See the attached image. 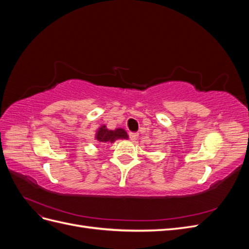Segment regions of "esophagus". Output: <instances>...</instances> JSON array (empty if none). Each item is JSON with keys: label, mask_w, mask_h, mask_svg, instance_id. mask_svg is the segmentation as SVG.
<instances>
[{"label": "esophagus", "mask_w": 249, "mask_h": 249, "mask_svg": "<svg viewBox=\"0 0 249 249\" xmlns=\"http://www.w3.org/2000/svg\"><path fill=\"white\" fill-rule=\"evenodd\" d=\"M129 137L132 141H135L138 138V133H134V132H130L129 133Z\"/></svg>", "instance_id": "1"}]
</instances>
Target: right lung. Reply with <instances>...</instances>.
I'll list each match as a JSON object with an SVG mask.
<instances>
[{
  "label": "right lung",
  "instance_id": "add662e5",
  "mask_svg": "<svg viewBox=\"0 0 249 249\" xmlns=\"http://www.w3.org/2000/svg\"><path fill=\"white\" fill-rule=\"evenodd\" d=\"M96 140L100 143H107V142H114L117 139H126L127 134L123 129H116L114 131L106 129V126L103 125L100 127L95 136Z\"/></svg>",
  "mask_w": 249,
  "mask_h": 249
}]
</instances>
